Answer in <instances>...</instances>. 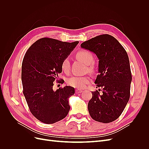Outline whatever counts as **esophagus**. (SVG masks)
<instances>
[{
	"label": "esophagus",
	"instance_id": "1",
	"mask_svg": "<svg viewBox=\"0 0 149 149\" xmlns=\"http://www.w3.org/2000/svg\"><path fill=\"white\" fill-rule=\"evenodd\" d=\"M82 91H83V90H82V89H76L75 90L76 93H77V94L82 93Z\"/></svg>",
	"mask_w": 149,
	"mask_h": 149
}]
</instances>
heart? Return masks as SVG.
Returning <instances> with one entry per match:
<instances>
[{"mask_svg": "<svg viewBox=\"0 0 149 149\" xmlns=\"http://www.w3.org/2000/svg\"><path fill=\"white\" fill-rule=\"evenodd\" d=\"M76 56L79 60L83 61L84 63L87 65L88 70L90 72L94 71V67L91 65L94 61V57L93 54L88 50H81L76 54ZM62 71L65 73L68 74L70 73V63L68 57L65 58L63 60L61 65ZM91 79L88 76H73L67 79V84L71 87L76 88H83L86 86L91 83Z\"/></svg>", "mask_w": 149, "mask_h": 149, "instance_id": "obj_1", "label": "heart"}]
</instances>
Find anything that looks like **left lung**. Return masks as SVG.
I'll return each instance as SVG.
<instances>
[{
  "instance_id": "obj_1",
  "label": "left lung",
  "mask_w": 149,
  "mask_h": 149,
  "mask_svg": "<svg viewBox=\"0 0 149 149\" xmlns=\"http://www.w3.org/2000/svg\"><path fill=\"white\" fill-rule=\"evenodd\" d=\"M94 53L99 59L95 81L97 90L88 102L89 114L96 121L109 123L123 113L130 97L132 74L127 53L114 37L103 34L81 44Z\"/></svg>"
}]
</instances>
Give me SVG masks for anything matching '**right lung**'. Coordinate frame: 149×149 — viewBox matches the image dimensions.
<instances>
[{
  "label": "right lung",
  "mask_w": 149,
  "mask_h": 149,
  "mask_svg": "<svg viewBox=\"0 0 149 149\" xmlns=\"http://www.w3.org/2000/svg\"><path fill=\"white\" fill-rule=\"evenodd\" d=\"M79 42H64L42 38L28 49L22 65L23 93L29 109L35 118L45 124H53L68 114L69 97L74 88L66 86L53 91V82L61 73V62L73 50Z\"/></svg>",
  "instance_id": "1"
}]
</instances>
